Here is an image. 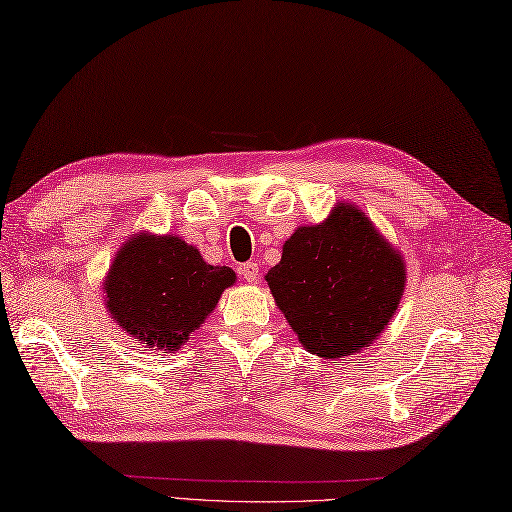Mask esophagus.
<instances>
[{"instance_id": "34e87169", "label": "esophagus", "mask_w": 512, "mask_h": 512, "mask_svg": "<svg viewBox=\"0 0 512 512\" xmlns=\"http://www.w3.org/2000/svg\"><path fill=\"white\" fill-rule=\"evenodd\" d=\"M258 263H245L241 267V276L247 280V282H256L258 280Z\"/></svg>"}]
</instances>
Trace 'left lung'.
<instances>
[{
	"label": "left lung",
	"mask_w": 512,
	"mask_h": 512,
	"mask_svg": "<svg viewBox=\"0 0 512 512\" xmlns=\"http://www.w3.org/2000/svg\"><path fill=\"white\" fill-rule=\"evenodd\" d=\"M269 289L310 354L341 358L384 330L404 295L402 256L352 204H339L321 226L297 228Z\"/></svg>",
	"instance_id": "1"
}]
</instances>
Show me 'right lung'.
Masks as SVG:
<instances>
[{"mask_svg": "<svg viewBox=\"0 0 512 512\" xmlns=\"http://www.w3.org/2000/svg\"><path fill=\"white\" fill-rule=\"evenodd\" d=\"M230 267L206 265L180 236L139 234L123 245L106 278V308L128 334L178 350L234 284Z\"/></svg>", "mask_w": 512, "mask_h": 512, "instance_id": "obj_1", "label": "right lung"}]
</instances>
